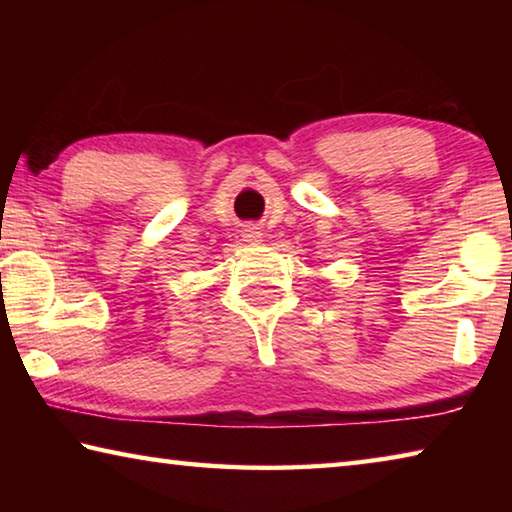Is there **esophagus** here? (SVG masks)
Segmentation results:
<instances>
[{
	"mask_svg": "<svg viewBox=\"0 0 512 512\" xmlns=\"http://www.w3.org/2000/svg\"><path fill=\"white\" fill-rule=\"evenodd\" d=\"M244 239H246V241H253V244H257V241H262V232H259V228H246V230H244Z\"/></svg>",
	"mask_w": 512,
	"mask_h": 512,
	"instance_id": "obj_1",
	"label": "esophagus"
}]
</instances>
